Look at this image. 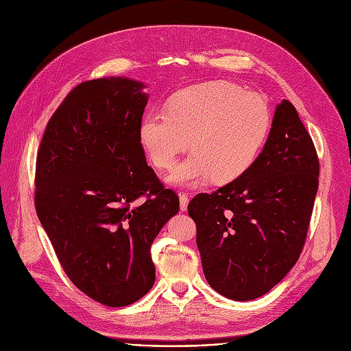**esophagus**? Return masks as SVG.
I'll list each match as a JSON object with an SVG mask.
<instances>
[{"label": "esophagus", "mask_w": 351, "mask_h": 351, "mask_svg": "<svg viewBox=\"0 0 351 351\" xmlns=\"http://www.w3.org/2000/svg\"><path fill=\"white\" fill-rule=\"evenodd\" d=\"M179 202H180V210L185 212L188 209V202H189V197L186 193H179Z\"/></svg>", "instance_id": "esophagus-1"}]
</instances>
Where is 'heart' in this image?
Segmentation results:
<instances>
[{"instance_id": "heart-1", "label": "heart", "mask_w": 351, "mask_h": 351, "mask_svg": "<svg viewBox=\"0 0 351 351\" xmlns=\"http://www.w3.org/2000/svg\"><path fill=\"white\" fill-rule=\"evenodd\" d=\"M271 123L266 99L233 82L213 81L183 89L166 115L149 112L139 139L158 169H172L189 145L193 152L166 178L191 188L215 179L228 183L245 175L259 158Z\"/></svg>"}]
</instances>
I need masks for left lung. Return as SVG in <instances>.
<instances>
[{
	"mask_svg": "<svg viewBox=\"0 0 351 351\" xmlns=\"http://www.w3.org/2000/svg\"><path fill=\"white\" fill-rule=\"evenodd\" d=\"M319 188V159L296 108L283 99L252 168L188 205L212 289L246 302L278 285L302 253Z\"/></svg>",
	"mask_w": 351,
	"mask_h": 351,
	"instance_id": "left-lung-1",
	"label": "left lung"
}]
</instances>
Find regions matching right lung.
<instances>
[{
  "instance_id": "1",
  "label": "right lung",
  "mask_w": 351,
  "mask_h": 351,
  "mask_svg": "<svg viewBox=\"0 0 351 351\" xmlns=\"http://www.w3.org/2000/svg\"><path fill=\"white\" fill-rule=\"evenodd\" d=\"M143 88L126 77L80 84L49 119L36 156L40 222L71 282L109 307L151 290V246L179 210L142 149Z\"/></svg>"
}]
</instances>
